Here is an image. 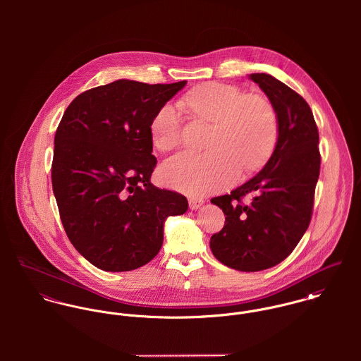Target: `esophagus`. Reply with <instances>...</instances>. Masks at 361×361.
Wrapping results in <instances>:
<instances>
[{"label":"esophagus","instance_id":"esophagus-1","mask_svg":"<svg viewBox=\"0 0 361 361\" xmlns=\"http://www.w3.org/2000/svg\"><path fill=\"white\" fill-rule=\"evenodd\" d=\"M203 204H204V200L202 199H189L190 209H199Z\"/></svg>","mask_w":361,"mask_h":361}]
</instances>
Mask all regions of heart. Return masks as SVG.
<instances>
[{"instance_id":"obj_1","label":"heart","mask_w":361,"mask_h":361,"mask_svg":"<svg viewBox=\"0 0 361 361\" xmlns=\"http://www.w3.org/2000/svg\"><path fill=\"white\" fill-rule=\"evenodd\" d=\"M183 105L212 125L206 154L179 153L168 158L159 171L165 185L188 195H207L233 183L243 168L250 172L271 157L278 140V114L272 103L258 94H246L236 86L207 83L183 99ZM155 149L171 152L182 143V118L176 106H161L150 123Z\"/></svg>"}]
</instances>
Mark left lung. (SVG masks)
<instances>
[{
  "label": "left lung",
  "instance_id": "8db88e82",
  "mask_svg": "<svg viewBox=\"0 0 361 361\" xmlns=\"http://www.w3.org/2000/svg\"><path fill=\"white\" fill-rule=\"evenodd\" d=\"M278 114V140L255 178L229 195L211 199L222 208L224 228L209 247L229 268L256 272L288 257L309 228L319 176L318 129L306 100L267 73L249 75ZM252 195L249 204L243 199Z\"/></svg>",
  "mask_w": 361,
  "mask_h": 361
}]
</instances>
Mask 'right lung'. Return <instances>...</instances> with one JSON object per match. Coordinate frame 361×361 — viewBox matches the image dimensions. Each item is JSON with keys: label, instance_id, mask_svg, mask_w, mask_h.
I'll use <instances>...</instances> for the list:
<instances>
[{"label": "right lung", "instance_id": "right-lung-1", "mask_svg": "<svg viewBox=\"0 0 361 361\" xmlns=\"http://www.w3.org/2000/svg\"><path fill=\"white\" fill-rule=\"evenodd\" d=\"M186 85L121 79L79 94L58 125L51 180L63 229L94 267L122 272L150 262L164 222L188 211L180 193L150 182V123Z\"/></svg>", "mask_w": 361, "mask_h": 361}]
</instances>
